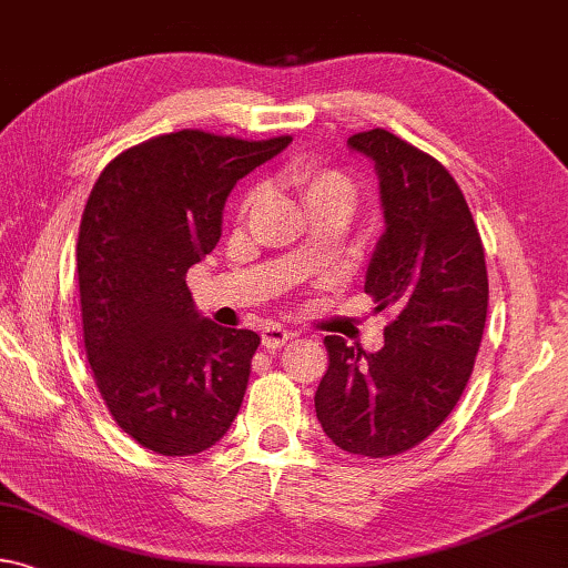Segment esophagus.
<instances>
[{
    "instance_id": "34e87169",
    "label": "esophagus",
    "mask_w": 568,
    "mask_h": 568,
    "mask_svg": "<svg viewBox=\"0 0 568 568\" xmlns=\"http://www.w3.org/2000/svg\"><path fill=\"white\" fill-rule=\"evenodd\" d=\"M293 333L283 328V326H265L263 328V346L267 348H281L287 344V338H291Z\"/></svg>"
}]
</instances>
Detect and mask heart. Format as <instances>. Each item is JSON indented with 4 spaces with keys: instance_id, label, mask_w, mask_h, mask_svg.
Wrapping results in <instances>:
<instances>
[{
    "instance_id": "1",
    "label": "heart",
    "mask_w": 568,
    "mask_h": 568,
    "mask_svg": "<svg viewBox=\"0 0 568 568\" xmlns=\"http://www.w3.org/2000/svg\"><path fill=\"white\" fill-rule=\"evenodd\" d=\"M291 182L298 189L305 206L311 212L323 210V206H338V210L351 212V206L356 202V186L344 171L331 169L321 161L303 159L291 169ZM257 200V189L242 196V210H250Z\"/></svg>"
}]
</instances>
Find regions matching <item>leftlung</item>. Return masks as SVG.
<instances>
[{
    "label": "left lung",
    "mask_w": 568,
    "mask_h": 568,
    "mask_svg": "<svg viewBox=\"0 0 568 568\" xmlns=\"http://www.w3.org/2000/svg\"><path fill=\"white\" fill-rule=\"evenodd\" d=\"M379 176L384 232L364 291L397 311L366 354L326 336L316 417L333 445L362 457L407 453L463 397L488 316V270L470 206L449 171L384 129L348 139Z\"/></svg>",
    "instance_id": "obj_1"
}]
</instances>
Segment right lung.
Listing matches in <instances>:
<instances>
[{"label": "right lung", "mask_w": 568, "mask_h": 568, "mask_svg": "<svg viewBox=\"0 0 568 568\" xmlns=\"http://www.w3.org/2000/svg\"><path fill=\"white\" fill-rule=\"evenodd\" d=\"M291 141L166 133L115 156L88 196L78 235L85 354L115 425L159 455L204 453L237 417L260 336L204 318L186 270L220 242L240 179Z\"/></svg>", "instance_id": "obj_1"}]
</instances>
